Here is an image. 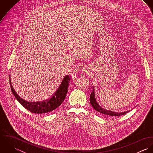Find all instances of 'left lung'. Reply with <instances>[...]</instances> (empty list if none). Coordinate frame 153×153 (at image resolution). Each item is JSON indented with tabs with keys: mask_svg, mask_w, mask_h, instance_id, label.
<instances>
[{
	"mask_svg": "<svg viewBox=\"0 0 153 153\" xmlns=\"http://www.w3.org/2000/svg\"><path fill=\"white\" fill-rule=\"evenodd\" d=\"M94 90L93 89V91H92L91 95H90V103L91 104V105L92 106V107L94 108V109H95L97 111L99 112L100 113H101L102 115H111V116H120V115H123L125 114H126L127 112H120V113H116V112H114L110 111H107L105 109H103L102 108H101L98 104L97 103L96 99H95V95L94 93Z\"/></svg>",
	"mask_w": 153,
	"mask_h": 153,
	"instance_id": "left-lung-1",
	"label": "left lung"
}]
</instances>
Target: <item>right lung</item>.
Segmentation results:
<instances>
[{
	"instance_id": "obj_1",
	"label": "right lung",
	"mask_w": 153,
	"mask_h": 153,
	"mask_svg": "<svg viewBox=\"0 0 153 153\" xmlns=\"http://www.w3.org/2000/svg\"><path fill=\"white\" fill-rule=\"evenodd\" d=\"M70 78L68 75H66L62 80L61 85L52 95V97L47 100L41 102H29L22 99L14 90L12 85V82L10 79V84L12 92L16 99L20 102L22 106L30 112L35 114H44L51 112L57 108L64 101L66 94L68 92V86Z\"/></svg>"
}]
</instances>
